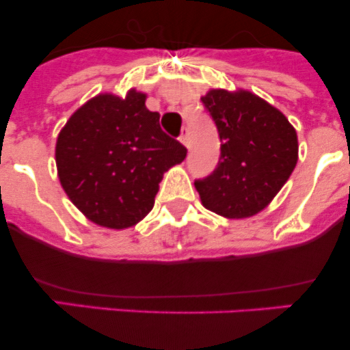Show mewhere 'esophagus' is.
Wrapping results in <instances>:
<instances>
[{"label":"esophagus","mask_w":350,"mask_h":350,"mask_svg":"<svg viewBox=\"0 0 350 350\" xmlns=\"http://www.w3.org/2000/svg\"><path fill=\"white\" fill-rule=\"evenodd\" d=\"M179 140H181V144L185 147H189V137H188V129H183V133L181 137H179Z\"/></svg>","instance_id":"1"}]
</instances>
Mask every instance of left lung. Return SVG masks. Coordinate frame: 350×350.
Returning a JSON list of instances; mask_svg holds the SVG:
<instances>
[{
	"label": "left lung",
	"instance_id": "8db88e82",
	"mask_svg": "<svg viewBox=\"0 0 350 350\" xmlns=\"http://www.w3.org/2000/svg\"><path fill=\"white\" fill-rule=\"evenodd\" d=\"M220 135V161L195 181L206 210L249 218L280 193L298 162V135L276 107L247 90H210L201 96Z\"/></svg>",
	"mask_w": 350,
	"mask_h": 350
}]
</instances>
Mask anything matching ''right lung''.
<instances>
[{
	"instance_id": "add662e5",
	"label": "right lung",
	"mask_w": 350,
	"mask_h": 350,
	"mask_svg": "<svg viewBox=\"0 0 350 350\" xmlns=\"http://www.w3.org/2000/svg\"><path fill=\"white\" fill-rule=\"evenodd\" d=\"M135 88L125 96L100 93L70 115L55 142L62 189L100 227L123 230L154 206L165 171L181 164L186 147L165 135L159 113Z\"/></svg>"
}]
</instances>
